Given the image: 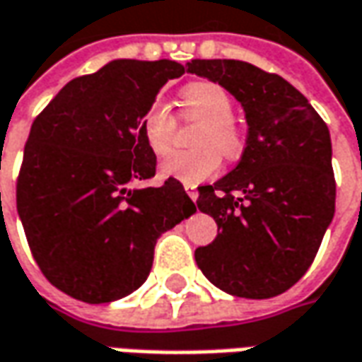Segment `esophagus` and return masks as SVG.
<instances>
[{
	"label": "esophagus",
	"instance_id": "obj_1",
	"mask_svg": "<svg viewBox=\"0 0 362 362\" xmlns=\"http://www.w3.org/2000/svg\"><path fill=\"white\" fill-rule=\"evenodd\" d=\"M185 191H187V195H189V197L193 199V201H197L199 193H197V189H195V187H191V185H185Z\"/></svg>",
	"mask_w": 362,
	"mask_h": 362
}]
</instances>
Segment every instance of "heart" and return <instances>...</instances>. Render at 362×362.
<instances>
[{
	"instance_id": "obj_1",
	"label": "heart",
	"mask_w": 362,
	"mask_h": 362,
	"mask_svg": "<svg viewBox=\"0 0 362 362\" xmlns=\"http://www.w3.org/2000/svg\"><path fill=\"white\" fill-rule=\"evenodd\" d=\"M181 103L185 115L203 121L199 129L195 151H181L161 163V175L177 179L185 185H199L213 177L221 167L217 148L225 157H237L243 139L241 131L233 123V99L217 83L197 81L181 91ZM139 129L147 147L155 155H167L173 147L175 117L163 101L155 99L141 113Z\"/></svg>"
}]
</instances>
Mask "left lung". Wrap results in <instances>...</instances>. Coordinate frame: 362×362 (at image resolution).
<instances>
[{
	"label": "left lung",
	"mask_w": 362,
	"mask_h": 362,
	"mask_svg": "<svg viewBox=\"0 0 362 362\" xmlns=\"http://www.w3.org/2000/svg\"><path fill=\"white\" fill-rule=\"evenodd\" d=\"M187 71L227 89L249 127L235 169L199 187V211L221 231L195 261L233 297H277L307 273L333 221L329 127L299 89L251 63L193 59Z\"/></svg>",
	"instance_id": "obj_1"
}]
</instances>
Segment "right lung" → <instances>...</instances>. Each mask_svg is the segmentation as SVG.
<instances>
[{"label": "right lung", "instance_id": "right-lung-1", "mask_svg": "<svg viewBox=\"0 0 362 362\" xmlns=\"http://www.w3.org/2000/svg\"><path fill=\"white\" fill-rule=\"evenodd\" d=\"M171 59H113L63 87L33 121L17 181V213L41 273L89 305L141 287L161 233L195 213L177 179L155 175L139 121L167 81Z\"/></svg>", "mask_w": 362, "mask_h": 362}]
</instances>
